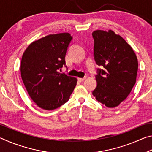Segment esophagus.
<instances>
[{
    "instance_id": "esophagus-1",
    "label": "esophagus",
    "mask_w": 152,
    "mask_h": 152,
    "mask_svg": "<svg viewBox=\"0 0 152 152\" xmlns=\"http://www.w3.org/2000/svg\"><path fill=\"white\" fill-rule=\"evenodd\" d=\"M85 79H86V77H84V78H79L78 80L80 82H83Z\"/></svg>"
}]
</instances>
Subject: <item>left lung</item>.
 Segmentation results:
<instances>
[{"mask_svg":"<svg viewBox=\"0 0 152 152\" xmlns=\"http://www.w3.org/2000/svg\"><path fill=\"white\" fill-rule=\"evenodd\" d=\"M92 37L94 60L104 68L98 69L97 86L92 94L107 107H116L127 99L135 85L137 56L131 45L112 30H96Z\"/></svg>","mask_w":152,"mask_h":152,"instance_id":"8db88e82","label":"left lung"}]
</instances>
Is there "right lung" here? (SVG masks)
Wrapping results in <instances>:
<instances>
[{"instance_id": "1", "label": "right lung", "mask_w": 152, "mask_h": 152, "mask_svg": "<svg viewBox=\"0 0 152 152\" xmlns=\"http://www.w3.org/2000/svg\"><path fill=\"white\" fill-rule=\"evenodd\" d=\"M72 37L68 33L50 34L32 42L24 51L20 74L33 102L45 110H53L68 101L77 78L58 72Z\"/></svg>"}]
</instances>
